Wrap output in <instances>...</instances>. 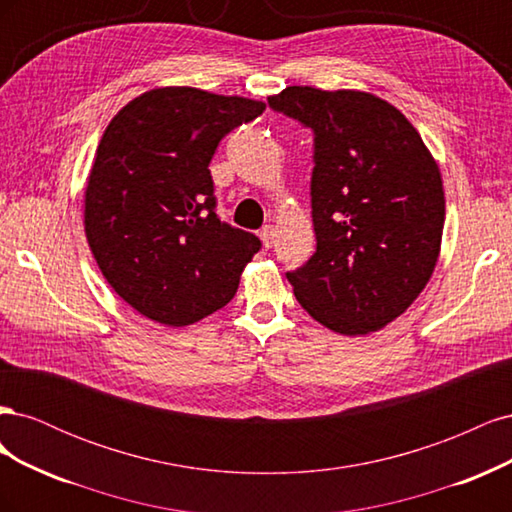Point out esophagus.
<instances>
[{
	"label": "esophagus",
	"instance_id": "obj_1",
	"mask_svg": "<svg viewBox=\"0 0 512 512\" xmlns=\"http://www.w3.org/2000/svg\"><path fill=\"white\" fill-rule=\"evenodd\" d=\"M275 226H265L260 230V239H262V243H265V247H273V243H275Z\"/></svg>",
	"mask_w": 512,
	"mask_h": 512
}]
</instances>
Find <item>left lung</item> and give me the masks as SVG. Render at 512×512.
<instances>
[{"mask_svg": "<svg viewBox=\"0 0 512 512\" xmlns=\"http://www.w3.org/2000/svg\"><path fill=\"white\" fill-rule=\"evenodd\" d=\"M269 106L314 130L316 254L286 273L305 312L339 335L401 316L436 269L444 228L438 162L386 100L286 87Z\"/></svg>", "mask_w": 512, "mask_h": 512, "instance_id": "obj_1", "label": "left lung"}]
</instances>
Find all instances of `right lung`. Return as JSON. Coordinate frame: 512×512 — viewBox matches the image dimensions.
<instances>
[{
	"label": "right lung",
	"instance_id": "right-lung-1",
	"mask_svg": "<svg viewBox=\"0 0 512 512\" xmlns=\"http://www.w3.org/2000/svg\"><path fill=\"white\" fill-rule=\"evenodd\" d=\"M265 102L156 87L108 123L85 188L83 224L104 280L138 314L188 327L222 309L260 250L220 222L209 162Z\"/></svg>",
	"mask_w": 512,
	"mask_h": 512
}]
</instances>
